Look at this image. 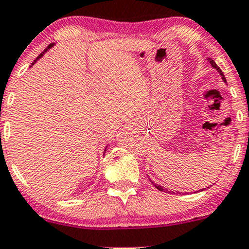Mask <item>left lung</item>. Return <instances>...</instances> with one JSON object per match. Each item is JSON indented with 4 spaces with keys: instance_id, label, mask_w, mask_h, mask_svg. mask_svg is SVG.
<instances>
[{
    "instance_id": "obj_1",
    "label": "left lung",
    "mask_w": 249,
    "mask_h": 249,
    "mask_svg": "<svg viewBox=\"0 0 249 249\" xmlns=\"http://www.w3.org/2000/svg\"><path fill=\"white\" fill-rule=\"evenodd\" d=\"M208 61H210V63H211V65H212V67L214 68V69H216V70H218V72L220 73V75H221V78H222V81H224V82H226V78H225V76H224V72H222V71H221V69H220V68L218 67V65H216V64H215V62H214L212 58H208ZM150 181H151V182H152V184H153V186H154V187H156V188H158V190H159V191H161V192H168V193H170V191H168V190H166V188L161 187V186H160V185H157V184H154V182H153V181H152V180H151V179H150Z\"/></svg>"
}]
</instances>
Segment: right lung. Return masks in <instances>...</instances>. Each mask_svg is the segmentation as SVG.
Listing matches in <instances>:
<instances>
[{"label": "right lung", "mask_w": 249, "mask_h": 249, "mask_svg": "<svg viewBox=\"0 0 249 249\" xmlns=\"http://www.w3.org/2000/svg\"><path fill=\"white\" fill-rule=\"evenodd\" d=\"M53 43H51V44H49V45H48V48H47V49H45L44 51H43V53H39V55H38V57H37V58L35 59V61H34V63H35V62H36V61H37V59H38V58H41V57L43 56V53H45V51H47L48 49H49V48H51V47H53ZM34 63H33V64H34Z\"/></svg>", "instance_id": "1"}]
</instances>
